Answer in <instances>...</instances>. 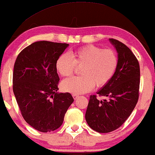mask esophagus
<instances>
[{
	"instance_id": "obj_1",
	"label": "esophagus",
	"mask_w": 155,
	"mask_h": 155,
	"mask_svg": "<svg viewBox=\"0 0 155 155\" xmlns=\"http://www.w3.org/2000/svg\"><path fill=\"white\" fill-rule=\"evenodd\" d=\"M73 98H74V100H76V99H78V97H79V95H76V94H73Z\"/></svg>"
}]
</instances>
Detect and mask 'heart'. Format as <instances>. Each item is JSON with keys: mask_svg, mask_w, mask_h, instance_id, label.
<instances>
[{"mask_svg": "<svg viewBox=\"0 0 155 155\" xmlns=\"http://www.w3.org/2000/svg\"><path fill=\"white\" fill-rule=\"evenodd\" d=\"M76 66L82 67L80 77L64 80L61 87L73 94H82L91 90L94 86H105L115 73L118 66L117 53L110 49L95 45H86L72 52L70 56L61 54L55 62V69L64 77L72 75Z\"/></svg>", "mask_w": 155, "mask_h": 155, "instance_id": "heart-1", "label": "heart"}]
</instances>
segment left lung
<instances>
[{"instance_id":"8db88e82","label":"left lung","mask_w":155,"mask_h":155,"mask_svg":"<svg viewBox=\"0 0 155 155\" xmlns=\"http://www.w3.org/2000/svg\"><path fill=\"white\" fill-rule=\"evenodd\" d=\"M118 53V66L111 80L97 93L107 97L99 100L90 95L85 120L88 125L100 133L117 130L130 117L139 99L140 64L127 46L110 38Z\"/></svg>"}]
</instances>
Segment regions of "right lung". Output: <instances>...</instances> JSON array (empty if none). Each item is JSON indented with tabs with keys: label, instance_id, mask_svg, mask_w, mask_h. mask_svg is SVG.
I'll return each instance as SVG.
<instances>
[{
	"label": "right lung",
	"instance_id": "obj_1",
	"mask_svg": "<svg viewBox=\"0 0 155 155\" xmlns=\"http://www.w3.org/2000/svg\"><path fill=\"white\" fill-rule=\"evenodd\" d=\"M68 45L35 42L18 54L14 64L13 90L16 101L25 122L40 132L59 128L74 101L69 92H57L60 78L55 62Z\"/></svg>",
	"mask_w": 155,
	"mask_h": 155
}]
</instances>
